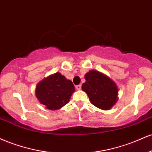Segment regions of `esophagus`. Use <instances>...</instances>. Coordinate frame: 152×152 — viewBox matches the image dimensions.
Instances as JSON below:
<instances>
[{
	"instance_id": "esophagus-1",
	"label": "esophagus",
	"mask_w": 152,
	"mask_h": 152,
	"mask_svg": "<svg viewBox=\"0 0 152 152\" xmlns=\"http://www.w3.org/2000/svg\"><path fill=\"white\" fill-rule=\"evenodd\" d=\"M81 87H82L81 85H77V86H76V89L77 90H81Z\"/></svg>"
}]
</instances>
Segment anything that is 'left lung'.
<instances>
[{
  "label": "left lung",
  "instance_id": "1",
  "mask_svg": "<svg viewBox=\"0 0 152 152\" xmlns=\"http://www.w3.org/2000/svg\"><path fill=\"white\" fill-rule=\"evenodd\" d=\"M82 89L90 102L103 110L111 109L118 99V88L113 80L97 70H90L85 75Z\"/></svg>",
  "mask_w": 152,
  "mask_h": 152
}]
</instances>
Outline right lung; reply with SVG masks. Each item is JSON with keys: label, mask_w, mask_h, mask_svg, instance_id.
I'll use <instances>...</instances> for the list:
<instances>
[{"label": "right lung", "mask_w": 152, "mask_h": 152, "mask_svg": "<svg viewBox=\"0 0 152 152\" xmlns=\"http://www.w3.org/2000/svg\"><path fill=\"white\" fill-rule=\"evenodd\" d=\"M75 90L71 80L56 72L37 84L35 96L48 110H56L69 102Z\"/></svg>", "instance_id": "add662e5"}]
</instances>
